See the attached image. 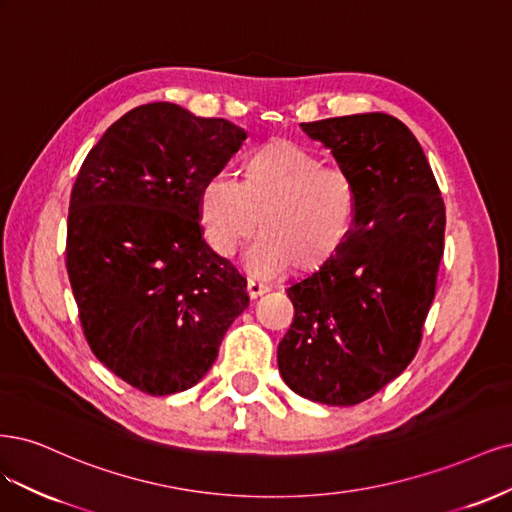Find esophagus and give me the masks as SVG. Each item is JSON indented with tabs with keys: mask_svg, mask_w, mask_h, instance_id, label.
I'll return each instance as SVG.
<instances>
[{
	"mask_svg": "<svg viewBox=\"0 0 512 512\" xmlns=\"http://www.w3.org/2000/svg\"><path fill=\"white\" fill-rule=\"evenodd\" d=\"M246 289H249L251 298H259V295L270 291V285L263 283V280H259V278H249V283H246Z\"/></svg>",
	"mask_w": 512,
	"mask_h": 512,
	"instance_id": "1",
	"label": "esophagus"
}]
</instances>
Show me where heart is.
<instances>
[{
	"label": "heart",
	"instance_id": "heart-1",
	"mask_svg": "<svg viewBox=\"0 0 512 512\" xmlns=\"http://www.w3.org/2000/svg\"><path fill=\"white\" fill-rule=\"evenodd\" d=\"M357 214L351 176L289 140H272L242 161L240 183L212 176L200 193V217L210 246L234 257L261 229L246 253L257 276L283 272L289 263L317 270L349 240Z\"/></svg>",
	"mask_w": 512,
	"mask_h": 512
}]
</instances>
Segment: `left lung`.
Returning <instances> with one entry per match:
<instances>
[{
	"label": "left lung",
	"mask_w": 512,
	"mask_h": 512,
	"mask_svg": "<svg viewBox=\"0 0 512 512\" xmlns=\"http://www.w3.org/2000/svg\"><path fill=\"white\" fill-rule=\"evenodd\" d=\"M357 191L353 232L323 268L289 285L295 315L278 372L306 400L353 406L415 357L444 251V202L421 144L391 114L302 123Z\"/></svg>",
	"instance_id": "obj_1"
}]
</instances>
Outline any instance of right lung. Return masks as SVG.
Returning <instances> with one entry per match:
<instances>
[{
	"instance_id": "add662e5",
	"label": "right lung",
	"mask_w": 512,
	"mask_h": 512,
	"mask_svg": "<svg viewBox=\"0 0 512 512\" xmlns=\"http://www.w3.org/2000/svg\"><path fill=\"white\" fill-rule=\"evenodd\" d=\"M246 131L170 102L112 123L76 176L65 266L93 355L148 395L200 383L249 306L246 278L214 253L200 193Z\"/></svg>"
}]
</instances>
